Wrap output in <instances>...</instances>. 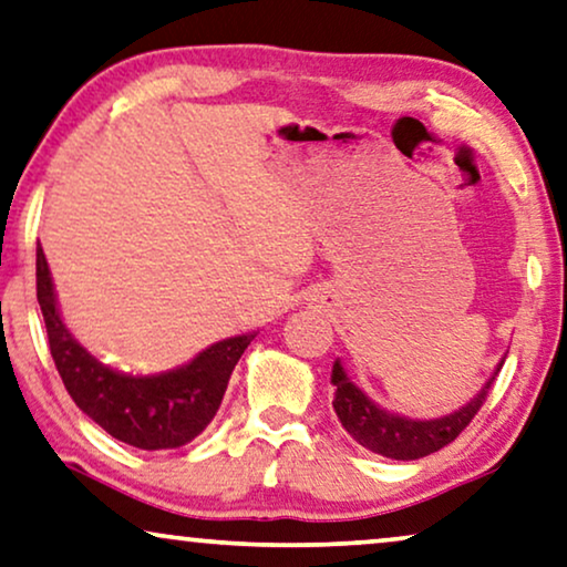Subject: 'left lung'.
<instances>
[{
    "label": "left lung",
    "mask_w": 567,
    "mask_h": 567,
    "mask_svg": "<svg viewBox=\"0 0 567 567\" xmlns=\"http://www.w3.org/2000/svg\"><path fill=\"white\" fill-rule=\"evenodd\" d=\"M504 363H498L502 368ZM498 371L491 375L483 385L478 396L471 404L457 409L455 414L440 416V420H406V416L389 414L381 406H375L363 391L344 375L340 360L332 365V385H334V412H338L344 430L352 434V440L360 445L393 461H416L430 453H437L450 445L461 434L473 416L478 414L483 401L488 396V389L494 385Z\"/></svg>",
    "instance_id": "8db88e82"
}]
</instances>
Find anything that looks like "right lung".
I'll use <instances>...</instances> for the list:
<instances>
[{"label":"right lung","instance_id":"1","mask_svg":"<svg viewBox=\"0 0 567 567\" xmlns=\"http://www.w3.org/2000/svg\"><path fill=\"white\" fill-rule=\"evenodd\" d=\"M35 276L53 363L81 412L114 440L141 450L182 447L207 430L252 334L212 344L176 371L161 375L120 373L89 355L65 330L43 248H38Z\"/></svg>","mask_w":567,"mask_h":567}]
</instances>
